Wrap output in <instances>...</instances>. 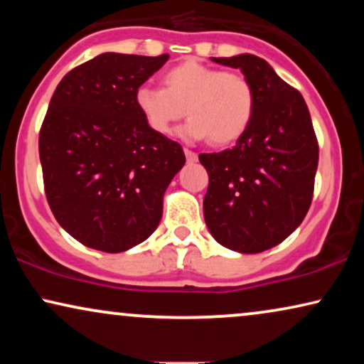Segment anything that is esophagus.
Instances as JSON below:
<instances>
[{"mask_svg": "<svg viewBox=\"0 0 364 364\" xmlns=\"http://www.w3.org/2000/svg\"><path fill=\"white\" fill-rule=\"evenodd\" d=\"M183 154H186L188 162H196L197 161V154L191 151V149H183Z\"/></svg>", "mask_w": 364, "mask_h": 364, "instance_id": "34e87169", "label": "esophagus"}]
</instances>
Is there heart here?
Wrapping results in <instances>:
<instances>
[{
    "instance_id": "b5f03b06",
    "label": "heart",
    "mask_w": 364,
    "mask_h": 364,
    "mask_svg": "<svg viewBox=\"0 0 364 364\" xmlns=\"http://www.w3.org/2000/svg\"><path fill=\"white\" fill-rule=\"evenodd\" d=\"M164 86L142 84L134 102L147 127L161 136L172 132L173 124L191 117L181 134L192 141L210 139L227 146L240 139L255 114V91L245 76L186 59L167 69Z\"/></svg>"
}]
</instances>
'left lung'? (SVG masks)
<instances>
[{
    "label": "left lung",
    "instance_id": "1",
    "mask_svg": "<svg viewBox=\"0 0 364 364\" xmlns=\"http://www.w3.org/2000/svg\"><path fill=\"white\" fill-rule=\"evenodd\" d=\"M240 69L255 91V114L235 147L200 154L208 173L203 218L220 245L260 253L296 230L311 205L318 141L305 99L265 59L213 58Z\"/></svg>",
    "mask_w": 364,
    "mask_h": 364
}]
</instances>
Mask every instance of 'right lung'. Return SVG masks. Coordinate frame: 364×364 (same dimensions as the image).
Masks as SVG:
<instances>
[{"label":"right lung","mask_w":364,"mask_h":364,"mask_svg":"<svg viewBox=\"0 0 364 364\" xmlns=\"http://www.w3.org/2000/svg\"><path fill=\"white\" fill-rule=\"evenodd\" d=\"M167 59L102 53L69 71L49 102L39 132L46 198L89 248L119 253L151 237L186 164L181 144L151 131L134 102Z\"/></svg>","instance_id":"add662e5"}]
</instances>
